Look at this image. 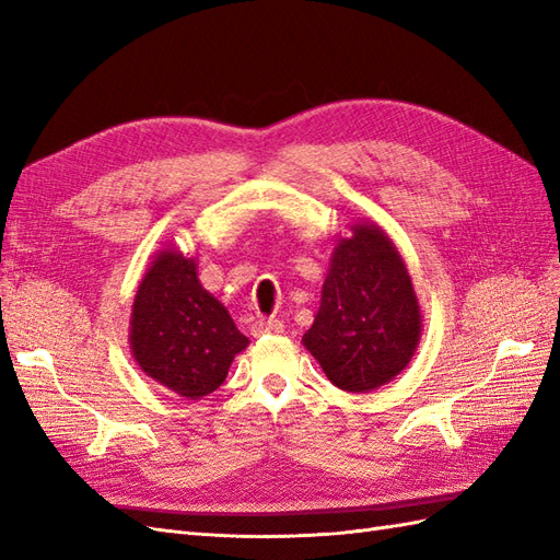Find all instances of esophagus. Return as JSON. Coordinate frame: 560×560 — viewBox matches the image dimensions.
Wrapping results in <instances>:
<instances>
[{
	"label": "esophagus",
	"mask_w": 560,
	"mask_h": 560,
	"mask_svg": "<svg viewBox=\"0 0 560 560\" xmlns=\"http://www.w3.org/2000/svg\"><path fill=\"white\" fill-rule=\"evenodd\" d=\"M284 331V325L280 319H266V317H259L252 322V336H280Z\"/></svg>",
	"instance_id": "obj_1"
}]
</instances>
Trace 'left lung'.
I'll list each match as a JSON object with an SVG mask.
<instances>
[{"mask_svg":"<svg viewBox=\"0 0 560 560\" xmlns=\"http://www.w3.org/2000/svg\"><path fill=\"white\" fill-rule=\"evenodd\" d=\"M420 334V303L397 245L378 224H350L301 343L336 387L371 393L409 366Z\"/></svg>","mask_w":560,"mask_h":560,"instance_id":"left-lung-1","label":"left lung"}]
</instances>
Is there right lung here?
Here are the masks:
<instances>
[{
    "mask_svg": "<svg viewBox=\"0 0 560 560\" xmlns=\"http://www.w3.org/2000/svg\"><path fill=\"white\" fill-rule=\"evenodd\" d=\"M128 343L142 374L184 399H202L224 383L249 341L200 284L196 257L167 245L135 292Z\"/></svg>",
    "mask_w": 560,
    "mask_h": 560,
    "instance_id": "1",
    "label": "right lung"
}]
</instances>
